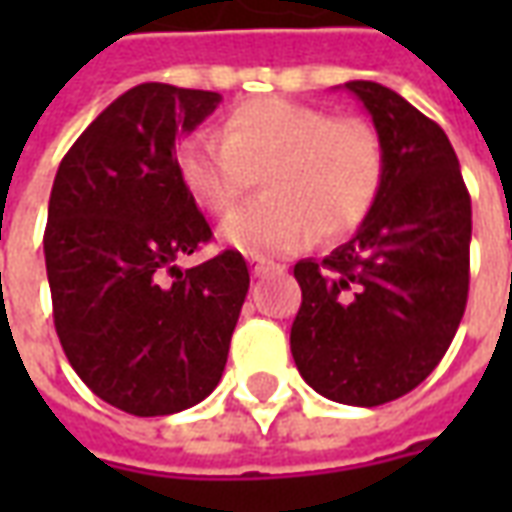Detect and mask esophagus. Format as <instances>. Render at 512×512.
Here are the masks:
<instances>
[{
	"instance_id": "34e87169",
	"label": "esophagus",
	"mask_w": 512,
	"mask_h": 512,
	"mask_svg": "<svg viewBox=\"0 0 512 512\" xmlns=\"http://www.w3.org/2000/svg\"><path fill=\"white\" fill-rule=\"evenodd\" d=\"M249 268H252V277H266L277 266L271 260H266V257H249Z\"/></svg>"
}]
</instances>
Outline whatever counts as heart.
<instances>
[{
  "label": "heart",
  "instance_id": "heart-1",
  "mask_svg": "<svg viewBox=\"0 0 512 512\" xmlns=\"http://www.w3.org/2000/svg\"><path fill=\"white\" fill-rule=\"evenodd\" d=\"M191 200L224 213L255 175L263 191L222 224V238L249 255H279L323 238L354 233L373 211L384 183L381 136L362 117L279 95L233 106L222 136L197 131L175 153Z\"/></svg>",
  "mask_w": 512,
  "mask_h": 512
}]
</instances>
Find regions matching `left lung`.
<instances>
[{
  "instance_id": "left-lung-1",
  "label": "left lung",
  "mask_w": 512,
  "mask_h": 512,
  "mask_svg": "<svg viewBox=\"0 0 512 512\" xmlns=\"http://www.w3.org/2000/svg\"><path fill=\"white\" fill-rule=\"evenodd\" d=\"M384 147L373 211L332 255L299 260L290 351L301 378L345 406H381L447 354L469 296L472 200L450 139L395 90L348 82Z\"/></svg>"
}]
</instances>
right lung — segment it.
I'll return each mask as SVG.
<instances>
[{
	"instance_id": "add662e5",
	"label": "right lung",
	"mask_w": 512,
	"mask_h": 512,
	"mask_svg": "<svg viewBox=\"0 0 512 512\" xmlns=\"http://www.w3.org/2000/svg\"><path fill=\"white\" fill-rule=\"evenodd\" d=\"M222 95L136 84L57 169L43 233L54 329L76 376L109 406L164 417L211 395L249 290L241 252L180 271L213 238L183 186L175 136Z\"/></svg>"
}]
</instances>
